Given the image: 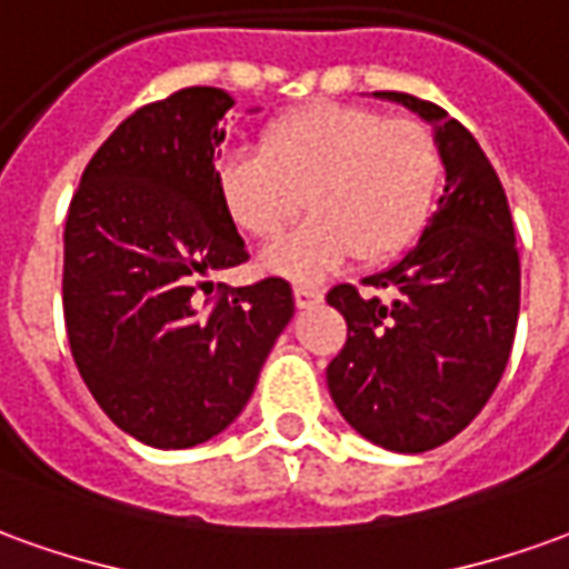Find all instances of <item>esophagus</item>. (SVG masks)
Masks as SVG:
<instances>
[{
	"mask_svg": "<svg viewBox=\"0 0 569 569\" xmlns=\"http://www.w3.org/2000/svg\"><path fill=\"white\" fill-rule=\"evenodd\" d=\"M292 296H296L298 308H311V305H317V301L323 298V292H320V289H313V286H296V289H292Z\"/></svg>",
	"mask_w": 569,
	"mask_h": 569,
	"instance_id": "34e87169",
	"label": "esophagus"
}]
</instances>
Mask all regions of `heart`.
<instances>
[{"instance_id":"1","label":"heart","mask_w":569,"mask_h":569,"mask_svg":"<svg viewBox=\"0 0 569 569\" xmlns=\"http://www.w3.org/2000/svg\"><path fill=\"white\" fill-rule=\"evenodd\" d=\"M440 153L416 119H388L353 104H308L273 119L258 153L218 162V202L233 228L271 243L298 212L301 228L261 256V268L289 280H320L341 261H388L431 218Z\"/></svg>"}]
</instances>
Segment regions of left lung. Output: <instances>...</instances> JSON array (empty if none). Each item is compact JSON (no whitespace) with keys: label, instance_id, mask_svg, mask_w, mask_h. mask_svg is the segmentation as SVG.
<instances>
[{"label":"left lung","instance_id":"left-lung-1","mask_svg":"<svg viewBox=\"0 0 569 569\" xmlns=\"http://www.w3.org/2000/svg\"><path fill=\"white\" fill-rule=\"evenodd\" d=\"M431 126L443 193L419 243L367 277L395 301L336 286L326 301L348 341L326 367L336 407L360 437L391 452L447 443L502 379L520 311L515 224L499 174L459 119L403 91H372Z\"/></svg>","mask_w":569,"mask_h":569}]
</instances>
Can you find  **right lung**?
Listing matches in <instances>:
<instances>
[{"label":"right lung","mask_w":569,"mask_h":569,"mask_svg":"<svg viewBox=\"0 0 569 569\" xmlns=\"http://www.w3.org/2000/svg\"><path fill=\"white\" fill-rule=\"evenodd\" d=\"M228 91L193 86L134 110L82 172L63 228V320L98 407L157 450L228 428L296 313L268 277L202 305L209 273L243 264L246 243L216 190Z\"/></svg>","instance_id":"add662e5"}]
</instances>
